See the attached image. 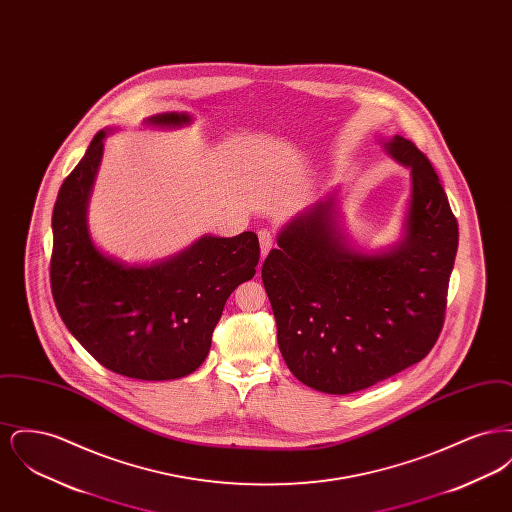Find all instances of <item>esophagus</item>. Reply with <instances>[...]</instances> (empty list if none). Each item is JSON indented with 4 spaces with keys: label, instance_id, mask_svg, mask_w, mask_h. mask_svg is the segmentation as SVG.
Masks as SVG:
<instances>
[{
    "label": "esophagus",
    "instance_id": "34e87169",
    "mask_svg": "<svg viewBox=\"0 0 512 512\" xmlns=\"http://www.w3.org/2000/svg\"><path fill=\"white\" fill-rule=\"evenodd\" d=\"M259 244H261V257L265 259L268 255V251L272 249L274 245V238H272V232L270 230H259Z\"/></svg>",
    "mask_w": 512,
    "mask_h": 512
}]
</instances>
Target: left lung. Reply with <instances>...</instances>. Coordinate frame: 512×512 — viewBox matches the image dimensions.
I'll list each match as a JSON object with an SVG mask.
<instances>
[{
    "label": "left lung",
    "mask_w": 512,
    "mask_h": 512,
    "mask_svg": "<svg viewBox=\"0 0 512 512\" xmlns=\"http://www.w3.org/2000/svg\"><path fill=\"white\" fill-rule=\"evenodd\" d=\"M380 144L411 171L399 240L378 251L351 245L334 190L278 232L261 270L286 365L332 395L366 390L430 353L459 247V224L426 155L399 134Z\"/></svg>",
    "instance_id": "left-lung-1"
}]
</instances>
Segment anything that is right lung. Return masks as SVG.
I'll return each instance as SVG.
<instances>
[{
    "label": "right lung",
    "mask_w": 512,
    "mask_h": 512,
    "mask_svg": "<svg viewBox=\"0 0 512 512\" xmlns=\"http://www.w3.org/2000/svg\"><path fill=\"white\" fill-rule=\"evenodd\" d=\"M188 113H159L144 124L182 128ZM99 130L65 178L51 217V293L65 326L105 368L136 380L163 382L192 374L209 355L224 303L255 276V232L205 234L180 253L130 265L101 251L88 226L105 138Z\"/></svg>",
    "instance_id": "obj_1"
}]
</instances>
